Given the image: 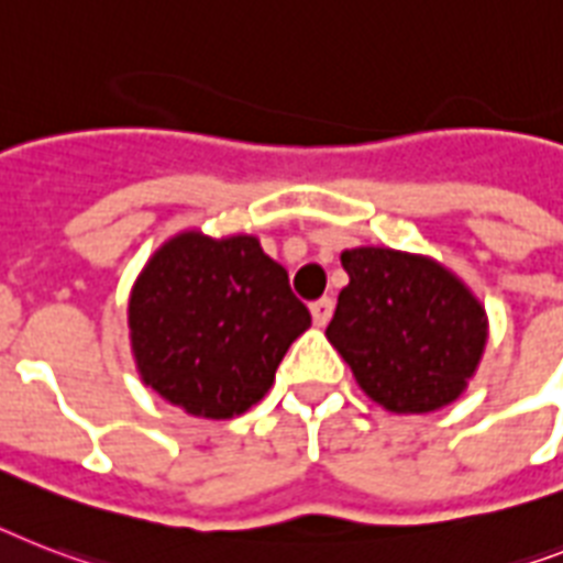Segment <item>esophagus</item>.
Masks as SVG:
<instances>
[{
	"mask_svg": "<svg viewBox=\"0 0 563 563\" xmlns=\"http://www.w3.org/2000/svg\"><path fill=\"white\" fill-rule=\"evenodd\" d=\"M309 309H312L314 327H327L329 318H332V300H329V297H321V300H314Z\"/></svg>",
	"mask_w": 563,
	"mask_h": 563,
	"instance_id": "esophagus-1",
	"label": "esophagus"
}]
</instances>
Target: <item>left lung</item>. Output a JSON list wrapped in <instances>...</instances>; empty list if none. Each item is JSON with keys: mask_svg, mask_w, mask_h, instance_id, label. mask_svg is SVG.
I'll return each instance as SVG.
<instances>
[{"mask_svg": "<svg viewBox=\"0 0 563 563\" xmlns=\"http://www.w3.org/2000/svg\"><path fill=\"white\" fill-rule=\"evenodd\" d=\"M350 274L329 344L369 399L390 413H431L465 393L486 353L488 314L451 268L424 254L361 245L341 254Z\"/></svg>", "mask_w": 563, "mask_h": 563, "instance_id": "left-lung-1", "label": "left lung"}]
</instances>
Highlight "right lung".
Instances as JSON below:
<instances>
[{"mask_svg":"<svg viewBox=\"0 0 563 563\" xmlns=\"http://www.w3.org/2000/svg\"><path fill=\"white\" fill-rule=\"evenodd\" d=\"M130 346L141 382L190 416L234 419L274 385L312 314L251 234L178 231L132 283Z\"/></svg>","mask_w":563,"mask_h":563,"instance_id":"right-lung-1","label":"right lung"}]
</instances>
